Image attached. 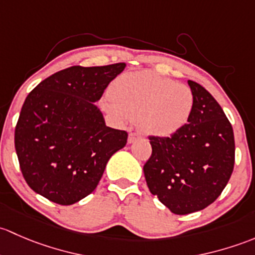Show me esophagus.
<instances>
[{"mask_svg":"<svg viewBox=\"0 0 255 255\" xmlns=\"http://www.w3.org/2000/svg\"><path fill=\"white\" fill-rule=\"evenodd\" d=\"M137 138H140V135H138V133L131 132V133H128V143H132V142H135V141L137 140Z\"/></svg>","mask_w":255,"mask_h":255,"instance_id":"1","label":"esophagus"}]
</instances>
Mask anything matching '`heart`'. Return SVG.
I'll use <instances>...</instances> for the list:
<instances>
[{
    "mask_svg": "<svg viewBox=\"0 0 255 255\" xmlns=\"http://www.w3.org/2000/svg\"><path fill=\"white\" fill-rule=\"evenodd\" d=\"M103 107L119 122L138 119L146 135L164 138L188 124L194 110V96L184 85L143 71L117 78Z\"/></svg>",
    "mask_w": 255,
    "mask_h": 255,
    "instance_id": "heart-1",
    "label": "heart"
}]
</instances>
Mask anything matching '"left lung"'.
Wrapping results in <instances>:
<instances>
[{
  "label": "left lung",
  "mask_w": 255,
  "mask_h": 255,
  "mask_svg": "<svg viewBox=\"0 0 255 255\" xmlns=\"http://www.w3.org/2000/svg\"><path fill=\"white\" fill-rule=\"evenodd\" d=\"M188 85L194 96L190 120L170 137L149 136L152 154L143 166L152 195L175 215L214 203L235 166V135L224 110L203 86Z\"/></svg>",
  "instance_id": "obj_1"
}]
</instances>
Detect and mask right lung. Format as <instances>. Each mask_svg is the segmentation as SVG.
Instances as JSON below:
<instances>
[{
	"label": "right lung",
	"mask_w": 255,
	"mask_h": 255,
	"mask_svg": "<svg viewBox=\"0 0 255 255\" xmlns=\"http://www.w3.org/2000/svg\"><path fill=\"white\" fill-rule=\"evenodd\" d=\"M125 66L69 67L28 94L14 146L23 177L35 193L72 205L97 188L110 157L127 145L128 132L107 127L94 103Z\"/></svg>",
	"instance_id": "obj_1"
}]
</instances>
